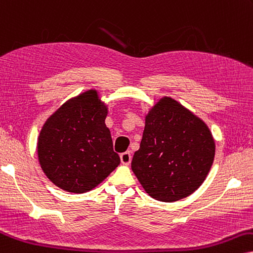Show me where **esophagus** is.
<instances>
[{
  "instance_id": "esophagus-1",
  "label": "esophagus",
  "mask_w": 253,
  "mask_h": 253,
  "mask_svg": "<svg viewBox=\"0 0 253 253\" xmlns=\"http://www.w3.org/2000/svg\"><path fill=\"white\" fill-rule=\"evenodd\" d=\"M131 158H132V156L130 151H126V152H123V154H121V162L123 164L129 165L130 163H131Z\"/></svg>"
}]
</instances>
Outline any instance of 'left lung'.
Listing matches in <instances>:
<instances>
[{
	"label": "left lung",
	"instance_id": "8db88e82",
	"mask_svg": "<svg viewBox=\"0 0 253 253\" xmlns=\"http://www.w3.org/2000/svg\"><path fill=\"white\" fill-rule=\"evenodd\" d=\"M216 144L204 121L171 97H162L145 116L131 169L149 196L176 202L202 185L212 167Z\"/></svg>",
	"mask_w": 253,
	"mask_h": 253
}]
</instances>
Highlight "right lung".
Returning <instances> with one entry per match:
<instances>
[{
  "instance_id": "add662e5",
  "label": "right lung",
  "mask_w": 253,
  "mask_h": 253,
  "mask_svg": "<svg viewBox=\"0 0 253 253\" xmlns=\"http://www.w3.org/2000/svg\"><path fill=\"white\" fill-rule=\"evenodd\" d=\"M108 105L97 90L70 98L45 121L37 155L45 176L64 191L83 193L102 183L120 165L105 126Z\"/></svg>"
}]
</instances>
